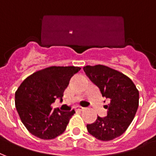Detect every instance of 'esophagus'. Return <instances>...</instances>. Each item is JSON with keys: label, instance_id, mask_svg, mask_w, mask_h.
Segmentation results:
<instances>
[{"label": "esophagus", "instance_id": "34e87169", "mask_svg": "<svg viewBox=\"0 0 156 156\" xmlns=\"http://www.w3.org/2000/svg\"><path fill=\"white\" fill-rule=\"evenodd\" d=\"M84 109H85V108L80 107V106H77V107H76V110H77V111H83Z\"/></svg>", "mask_w": 156, "mask_h": 156}]
</instances>
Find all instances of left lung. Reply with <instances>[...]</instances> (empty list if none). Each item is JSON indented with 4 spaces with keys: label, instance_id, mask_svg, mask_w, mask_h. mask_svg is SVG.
<instances>
[{
    "label": "left lung",
    "instance_id": "obj_1",
    "mask_svg": "<svg viewBox=\"0 0 156 156\" xmlns=\"http://www.w3.org/2000/svg\"><path fill=\"white\" fill-rule=\"evenodd\" d=\"M84 71L98 86L102 96L109 101L105 105L107 116H98L87 124L89 133L100 140H111L121 136L133 120L139 105V91L129 77L103 65L86 66Z\"/></svg>",
    "mask_w": 156,
    "mask_h": 156
}]
</instances>
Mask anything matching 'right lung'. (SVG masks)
I'll list each match as a JSON object with an SVG mask.
<instances>
[{
	"label": "right lung",
	"mask_w": 156,
	"mask_h": 156,
	"mask_svg": "<svg viewBox=\"0 0 156 156\" xmlns=\"http://www.w3.org/2000/svg\"><path fill=\"white\" fill-rule=\"evenodd\" d=\"M78 66H50L27 77L16 92L19 116L32 135L43 140L54 139L65 132L75 110L63 112L51 109L57 99L62 100L63 92Z\"/></svg>",
	"instance_id": "1"
}]
</instances>
